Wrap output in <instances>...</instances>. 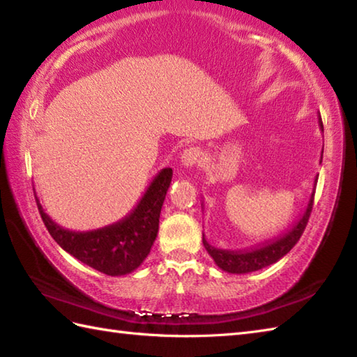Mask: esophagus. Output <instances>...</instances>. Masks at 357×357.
Returning <instances> with one entry per match:
<instances>
[{
    "mask_svg": "<svg viewBox=\"0 0 357 357\" xmlns=\"http://www.w3.org/2000/svg\"><path fill=\"white\" fill-rule=\"evenodd\" d=\"M202 158V151L198 147H188L183 151L181 155V164L184 167H193L196 164H199Z\"/></svg>",
    "mask_w": 357,
    "mask_h": 357,
    "instance_id": "1",
    "label": "esophagus"
}]
</instances>
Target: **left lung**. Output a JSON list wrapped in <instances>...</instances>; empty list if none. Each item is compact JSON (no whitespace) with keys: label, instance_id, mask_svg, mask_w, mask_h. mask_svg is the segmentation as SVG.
<instances>
[{"label":"left lung","instance_id":"left-lung-1","mask_svg":"<svg viewBox=\"0 0 357 357\" xmlns=\"http://www.w3.org/2000/svg\"><path fill=\"white\" fill-rule=\"evenodd\" d=\"M319 126L324 132L322 127V119L319 115ZM321 162H322V156H321ZM316 184V183H314ZM313 196L314 190L310 196L307 210L304 211V215L299 218V221L296 222L290 230L284 233L282 236H279L276 239H271L268 242H264L262 245L252 247L247 250H221L216 248L213 245H210L206 236L202 234V244L206 247L208 255L213 257L215 264L219 268L227 271V273H236V275H244V273H252L257 271L264 267H268V265L278 262L280 257H284L290 250L296 245V242L299 241V238L304 233L310 213H312L313 208Z\"/></svg>","mask_w":357,"mask_h":357}]
</instances>
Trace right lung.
<instances>
[{
	"instance_id": "1",
	"label": "right lung",
	"mask_w": 357,
	"mask_h": 357,
	"mask_svg": "<svg viewBox=\"0 0 357 357\" xmlns=\"http://www.w3.org/2000/svg\"><path fill=\"white\" fill-rule=\"evenodd\" d=\"M172 169H162L151 181L130 213L121 221L90 231H72L53 222L36 198L45 229L59 247L89 267L109 276L132 273L146 259L156 239L159 215L172 183Z\"/></svg>"
}]
</instances>
